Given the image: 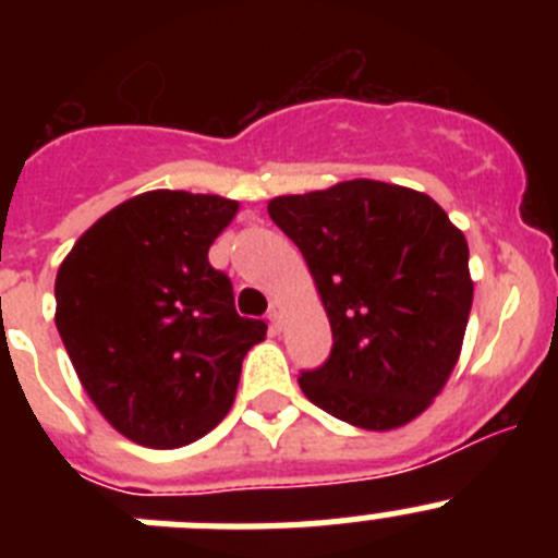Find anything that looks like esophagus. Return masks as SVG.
Listing matches in <instances>:
<instances>
[{"label":"esophagus","mask_w":558,"mask_h":558,"mask_svg":"<svg viewBox=\"0 0 558 558\" xmlns=\"http://www.w3.org/2000/svg\"><path fill=\"white\" fill-rule=\"evenodd\" d=\"M268 322H270V327L276 329V332H279V329H282V304H279V302H270Z\"/></svg>","instance_id":"1"}]
</instances>
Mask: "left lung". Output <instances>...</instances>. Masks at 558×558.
<instances>
[{
    "mask_svg": "<svg viewBox=\"0 0 558 558\" xmlns=\"http://www.w3.org/2000/svg\"><path fill=\"white\" fill-rule=\"evenodd\" d=\"M268 215L299 245L332 327L304 397L363 430H393L430 405L461 354L470 248L425 192L354 179L282 195Z\"/></svg>",
    "mask_w": 558,
    "mask_h": 558,
    "instance_id": "left-lung-1",
    "label": "left lung"
}]
</instances>
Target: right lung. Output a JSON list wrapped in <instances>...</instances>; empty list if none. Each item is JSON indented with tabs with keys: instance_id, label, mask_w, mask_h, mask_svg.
<instances>
[{
	"instance_id": "1",
	"label": "right lung",
	"mask_w": 558,
	"mask_h": 558,
	"mask_svg": "<svg viewBox=\"0 0 558 558\" xmlns=\"http://www.w3.org/2000/svg\"><path fill=\"white\" fill-rule=\"evenodd\" d=\"M236 215L220 195L153 190L113 206L69 251L56 327L97 411L136 445L198 441L234 402L265 322L234 310L209 245Z\"/></svg>"
}]
</instances>
